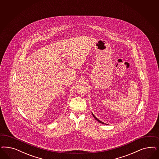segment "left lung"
I'll list each match as a JSON object with an SVG mask.
<instances>
[{
  "label": "left lung",
  "instance_id": "1",
  "mask_svg": "<svg viewBox=\"0 0 159 159\" xmlns=\"http://www.w3.org/2000/svg\"><path fill=\"white\" fill-rule=\"evenodd\" d=\"M92 115H93V117H94V118H95V119H96V120H97L98 122H99V123H103V124H105V123H103V122H101V120H99V119H97V118H96V117H95V116H94V115H93V114H92Z\"/></svg>",
  "mask_w": 159,
  "mask_h": 159
}]
</instances>
